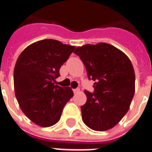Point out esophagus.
Masks as SVG:
<instances>
[{
    "label": "esophagus",
    "instance_id": "esophagus-1",
    "mask_svg": "<svg viewBox=\"0 0 152 152\" xmlns=\"http://www.w3.org/2000/svg\"><path fill=\"white\" fill-rule=\"evenodd\" d=\"M80 91V89H73V92L74 94H76V93H78Z\"/></svg>",
    "mask_w": 152,
    "mask_h": 152
}]
</instances>
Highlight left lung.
<instances>
[{"instance_id": "left-lung-1", "label": "left lung", "mask_w": 152, "mask_h": 152, "mask_svg": "<svg viewBox=\"0 0 152 152\" xmlns=\"http://www.w3.org/2000/svg\"><path fill=\"white\" fill-rule=\"evenodd\" d=\"M74 53L93 80L94 93L86 90L80 107L84 123L96 131L117 124L129 111L135 91V74L129 58L112 45L99 43L77 47Z\"/></svg>"}]
</instances>
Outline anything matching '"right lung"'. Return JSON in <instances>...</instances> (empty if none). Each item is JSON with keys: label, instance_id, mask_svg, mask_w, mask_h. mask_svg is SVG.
I'll return each mask as SVG.
<instances>
[{"label": "right lung", "instance_id": "right-lung-1", "mask_svg": "<svg viewBox=\"0 0 152 152\" xmlns=\"http://www.w3.org/2000/svg\"><path fill=\"white\" fill-rule=\"evenodd\" d=\"M75 48L45 39L30 45L17 59L14 71L16 99L26 116L41 127L56 124L72 98V89L58 86L55 80Z\"/></svg>", "mask_w": 152, "mask_h": 152}]
</instances>
